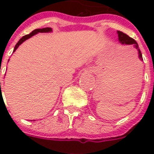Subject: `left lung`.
Listing matches in <instances>:
<instances>
[{
	"label": "left lung",
	"mask_w": 154,
	"mask_h": 154,
	"mask_svg": "<svg viewBox=\"0 0 154 154\" xmlns=\"http://www.w3.org/2000/svg\"><path fill=\"white\" fill-rule=\"evenodd\" d=\"M117 34H118V38H119V41L120 44H133L134 45V47L135 48L137 51H138V54H139V59L141 61H143V57H142V54H141V52H140V49H139V45L137 44V42H136L134 38H130L129 36L125 34V33H123L121 31H117Z\"/></svg>",
	"instance_id": "left-lung-1"
}]
</instances>
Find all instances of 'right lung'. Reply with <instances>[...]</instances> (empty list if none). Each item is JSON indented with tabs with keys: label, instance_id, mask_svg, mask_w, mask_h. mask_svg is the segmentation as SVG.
Wrapping results in <instances>:
<instances>
[{
	"label": "right lung",
	"instance_id": "obj_1",
	"mask_svg": "<svg viewBox=\"0 0 154 154\" xmlns=\"http://www.w3.org/2000/svg\"><path fill=\"white\" fill-rule=\"evenodd\" d=\"M49 32H52V29L51 28H43V29H35L34 31H32L29 35H25V36H23L20 40L18 41V43L15 44V48H14V51H13V53L15 52L18 47L20 45V44L23 43V42H25L26 39H28V38H31L32 36H34L36 34H38V33H49ZM0 87H1V82H0Z\"/></svg>",
	"mask_w": 154,
	"mask_h": 154
}]
</instances>
